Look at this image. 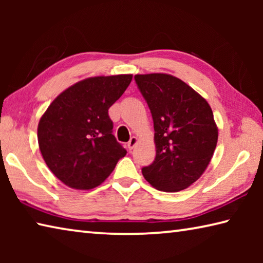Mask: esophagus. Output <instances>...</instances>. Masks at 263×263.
Instances as JSON below:
<instances>
[{"mask_svg":"<svg viewBox=\"0 0 263 263\" xmlns=\"http://www.w3.org/2000/svg\"><path fill=\"white\" fill-rule=\"evenodd\" d=\"M137 142H138L137 137H132L131 139H130V141L127 142V146H128V148H130V149H133V148H135V146L137 145Z\"/></svg>","mask_w":263,"mask_h":263,"instance_id":"34e87169","label":"esophagus"}]
</instances>
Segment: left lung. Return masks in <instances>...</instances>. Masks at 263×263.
<instances>
[{"mask_svg":"<svg viewBox=\"0 0 263 263\" xmlns=\"http://www.w3.org/2000/svg\"><path fill=\"white\" fill-rule=\"evenodd\" d=\"M135 80L152 114L157 149L142 175L166 193L188 188L205 172L217 146L218 127L210 105L173 75L137 74Z\"/></svg>","mask_w":263,"mask_h":263,"instance_id":"8db88e82","label":"left lung"}]
</instances>
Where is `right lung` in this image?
Instances as JSON below:
<instances>
[{
  "label": "right lung",
  "mask_w": 263,
  "mask_h": 263,
  "mask_svg": "<svg viewBox=\"0 0 263 263\" xmlns=\"http://www.w3.org/2000/svg\"><path fill=\"white\" fill-rule=\"evenodd\" d=\"M132 81L131 74L84 79L62 91L38 124L47 167L74 189L100 185L126 155L112 135L108 110Z\"/></svg>",
  "instance_id": "1"
}]
</instances>
